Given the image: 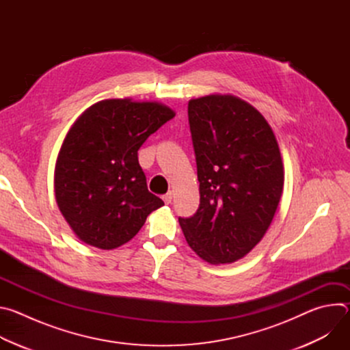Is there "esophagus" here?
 Segmentation results:
<instances>
[{
    "label": "esophagus",
    "mask_w": 350,
    "mask_h": 350,
    "mask_svg": "<svg viewBox=\"0 0 350 350\" xmlns=\"http://www.w3.org/2000/svg\"><path fill=\"white\" fill-rule=\"evenodd\" d=\"M162 199H163V202H165V204H167V205H169V204H172V199H173V192H172V191H169L167 193H165V195L162 196Z\"/></svg>",
    "instance_id": "34e87169"
}]
</instances>
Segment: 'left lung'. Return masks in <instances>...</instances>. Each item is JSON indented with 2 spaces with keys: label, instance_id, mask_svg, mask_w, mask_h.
Returning a JSON list of instances; mask_svg holds the SVG:
<instances>
[{
  "label": "left lung",
  "instance_id": "left-lung-1",
  "mask_svg": "<svg viewBox=\"0 0 350 350\" xmlns=\"http://www.w3.org/2000/svg\"><path fill=\"white\" fill-rule=\"evenodd\" d=\"M199 208L178 219L187 243L211 265H230L262 241L284 187L277 138L265 116L231 94L188 103Z\"/></svg>",
  "mask_w": 350,
  "mask_h": 350
}]
</instances>
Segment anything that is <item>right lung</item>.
Listing matches in <instances>:
<instances>
[{
	"label": "right lung",
	"mask_w": 350,
	"mask_h": 350,
	"mask_svg": "<svg viewBox=\"0 0 350 350\" xmlns=\"http://www.w3.org/2000/svg\"><path fill=\"white\" fill-rule=\"evenodd\" d=\"M176 112L155 101L103 99L68 131L55 163L58 208L87 245L111 251L129 242L163 201L148 191L138 149Z\"/></svg>",
	"instance_id": "1"
}]
</instances>
